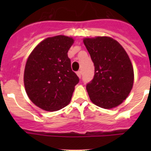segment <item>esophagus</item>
I'll return each mask as SVG.
<instances>
[{
	"label": "esophagus",
	"mask_w": 151,
	"mask_h": 151,
	"mask_svg": "<svg viewBox=\"0 0 151 151\" xmlns=\"http://www.w3.org/2000/svg\"><path fill=\"white\" fill-rule=\"evenodd\" d=\"M77 76H78V77H79V78H81V76H82L81 71H77Z\"/></svg>",
	"instance_id": "34e87169"
}]
</instances>
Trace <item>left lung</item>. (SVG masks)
<instances>
[{
    "label": "left lung",
    "mask_w": 151,
    "mask_h": 151,
    "mask_svg": "<svg viewBox=\"0 0 151 151\" xmlns=\"http://www.w3.org/2000/svg\"><path fill=\"white\" fill-rule=\"evenodd\" d=\"M83 42L95 66L93 79L86 85L91 101L104 109L118 106L133 86L129 55L116 40L107 36L86 38Z\"/></svg>",
    "instance_id": "obj_1"
}]
</instances>
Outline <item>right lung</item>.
I'll list each match as a JSON object with an SVG mask.
<instances>
[{"mask_svg": "<svg viewBox=\"0 0 151 151\" xmlns=\"http://www.w3.org/2000/svg\"><path fill=\"white\" fill-rule=\"evenodd\" d=\"M74 39L47 38L29 55L24 72L25 91L32 102L46 111H57L69 104L80 80L72 71L68 50Z\"/></svg>", "mask_w": 151, "mask_h": 151, "instance_id": "add662e5", "label": "right lung"}]
</instances>
